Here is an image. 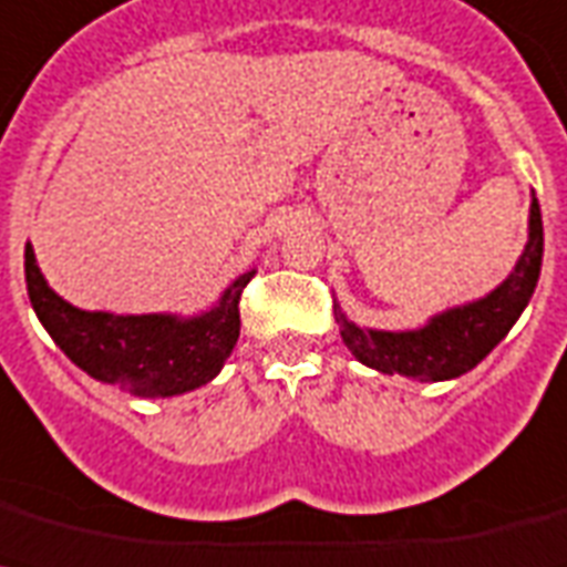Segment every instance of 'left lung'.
Segmentation results:
<instances>
[{"mask_svg": "<svg viewBox=\"0 0 567 567\" xmlns=\"http://www.w3.org/2000/svg\"><path fill=\"white\" fill-rule=\"evenodd\" d=\"M545 251L542 210L533 193L527 219V246L515 260L513 271L492 292L433 312L421 328L380 330L362 328L333 301V316L348 351L380 374H404L419 383L454 380L488 357V351L513 330L524 307L536 292Z\"/></svg>", "mask_w": 567, "mask_h": 567, "instance_id": "left-lung-1", "label": "left lung"}]
</instances>
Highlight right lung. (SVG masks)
<instances>
[{
	"label": "right lung",
	"mask_w": 567,
	"mask_h": 567,
	"mask_svg": "<svg viewBox=\"0 0 567 567\" xmlns=\"http://www.w3.org/2000/svg\"><path fill=\"white\" fill-rule=\"evenodd\" d=\"M255 275L243 271L216 305L193 316L81 310L49 287L25 243L31 307L54 346L93 380L137 398L187 395L219 374L239 339V296Z\"/></svg>",
	"instance_id": "right-lung-1"
}]
</instances>
